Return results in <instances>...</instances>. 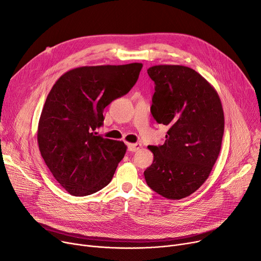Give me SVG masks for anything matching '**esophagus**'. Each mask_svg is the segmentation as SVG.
Wrapping results in <instances>:
<instances>
[{"label":"esophagus","mask_w":261,"mask_h":261,"mask_svg":"<svg viewBox=\"0 0 261 261\" xmlns=\"http://www.w3.org/2000/svg\"><path fill=\"white\" fill-rule=\"evenodd\" d=\"M142 147V145L141 144H139V143H136V144H128V150L129 151H132V152H134V151H138V150L140 149Z\"/></svg>","instance_id":"34e87169"}]
</instances>
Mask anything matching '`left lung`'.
I'll list each match as a JSON object with an SVG mask.
<instances>
[{"instance_id":"left-lung-1","label":"left lung","mask_w":261,"mask_h":261,"mask_svg":"<svg viewBox=\"0 0 261 261\" xmlns=\"http://www.w3.org/2000/svg\"><path fill=\"white\" fill-rule=\"evenodd\" d=\"M151 113L168 126L166 141L148 146L153 163L145 172L148 186L164 198L190 196L207 180L220 153L224 114L220 97L210 82L183 65H154Z\"/></svg>"}]
</instances>
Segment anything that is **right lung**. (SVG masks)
Segmentation results:
<instances>
[{
    "label": "right lung",
    "instance_id": "right-lung-1",
    "mask_svg": "<svg viewBox=\"0 0 261 261\" xmlns=\"http://www.w3.org/2000/svg\"><path fill=\"white\" fill-rule=\"evenodd\" d=\"M142 63L81 66L64 73L48 93L38 125L41 155L57 182L73 196H89L111 182L127 146L105 139L103 109L126 95Z\"/></svg>",
    "mask_w": 261,
    "mask_h": 261
}]
</instances>
